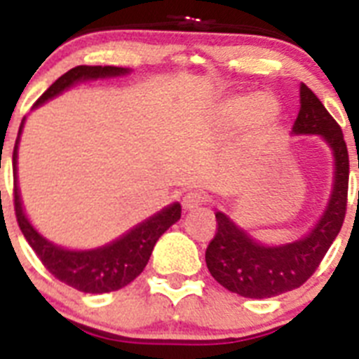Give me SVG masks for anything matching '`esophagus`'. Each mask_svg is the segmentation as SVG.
<instances>
[{
	"label": "esophagus",
	"instance_id": "34e87169",
	"mask_svg": "<svg viewBox=\"0 0 359 359\" xmlns=\"http://www.w3.org/2000/svg\"><path fill=\"white\" fill-rule=\"evenodd\" d=\"M205 203H207V196L199 192V190H192V192H187L185 198H183V208L185 210H196Z\"/></svg>",
	"mask_w": 359,
	"mask_h": 359
}]
</instances>
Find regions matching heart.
<instances>
[{
    "label": "heart",
    "mask_w": 359,
    "mask_h": 359,
    "mask_svg": "<svg viewBox=\"0 0 359 359\" xmlns=\"http://www.w3.org/2000/svg\"><path fill=\"white\" fill-rule=\"evenodd\" d=\"M244 107V118L248 120V123H259V126H271L278 120L280 115V104L277 98L271 93H255L250 97L244 104L243 98H236L228 107V115L231 118H237L241 115V111ZM259 112L263 116L259 119L256 113Z\"/></svg>",
    "instance_id": "heart-1"
}]
</instances>
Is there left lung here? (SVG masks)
Instances as JSON below:
<instances>
[{
  "label": "left lung",
  "mask_w": 359,
  "mask_h": 359,
  "mask_svg": "<svg viewBox=\"0 0 359 359\" xmlns=\"http://www.w3.org/2000/svg\"><path fill=\"white\" fill-rule=\"evenodd\" d=\"M293 133L320 135L332 147L336 158L332 198L309 236L278 248L257 244L226 215L215 212L217 228L205 252V261L212 277L241 297L271 298L302 286L315 273L344 224L348 192L347 144L338 122L306 84L300 86V111Z\"/></svg>",
  "instance_id": "8db88e82"
}]
</instances>
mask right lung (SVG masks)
Returning a JSON list of instances; mask_svg holds the SVG:
<instances>
[{
  "mask_svg": "<svg viewBox=\"0 0 359 359\" xmlns=\"http://www.w3.org/2000/svg\"><path fill=\"white\" fill-rule=\"evenodd\" d=\"M122 73H128V69L116 68V66H77V68H72L62 77L57 79L48 90L37 98L34 107L46 102L48 98L55 97L79 81L113 77V75H122ZM21 126H23V122H21ZM15 158H18V142H15L14 154H12L14 180ZM14 210L25 239L28 241L32 250L39 257L44 268L48 269L53 277L68 284V286L75 287V290L82 291V293H109V291H116L120 287L128 286L129 282L135 280L144 271L156 241L163 236L167 228L172 226L177 219L182 217V207L174 203L169 208L152 215L145 223L138 224L129 233L120 237L115 243L107 244L104 248L90 250V252H69V250H62L43 239L32 228L27 215H25L23 207H21V199H19L15 183Z\"/></svg>",
  "mask_w": 359,
  "mask_h": 359,
  "instance_id": "add662e5",
  "label": "right lung"
}]
</instances>
